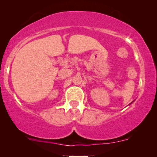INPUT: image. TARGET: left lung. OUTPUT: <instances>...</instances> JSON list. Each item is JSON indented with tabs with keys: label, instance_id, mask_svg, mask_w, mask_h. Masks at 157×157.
I'll list each match as a JSON object with an SVG mask.
<instances>
[{
	"label": "left lung",
	"instance_id": "8db88e82",
	"mask_svg": "<svg viewBox=\"0 0 157 157\" xmlns=\"http://www.w3.org/2000/svg\"><path fill=\"white\" fill-rule=\"evenodd\" d=\"M133 102H134V101H132V103H131V104H132V103H133Z\"/></svg>",
	"mask_w": 157,
	"mask_h": 157
}]
</instances>
